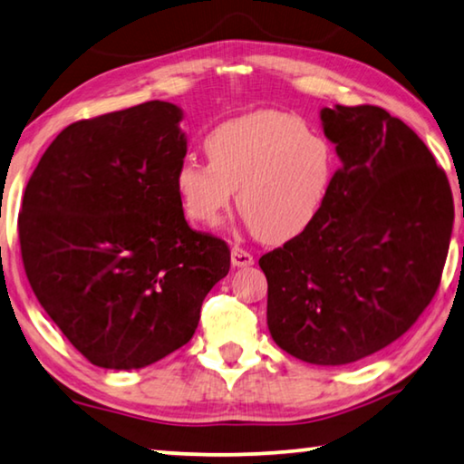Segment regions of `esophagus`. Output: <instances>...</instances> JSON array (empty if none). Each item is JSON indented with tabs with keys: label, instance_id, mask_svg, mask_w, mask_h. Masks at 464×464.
Masks as SVG:
<instances>
[{
	"label": "esophagus",
	"instance_id": "esophagus-1",
	"mask_svg": "<svg viewBox=\"0 0 464 464\" xmlns=\"http://www.w3.org/2000/svg\"><path fill=\"white\" fill-rule=\"evenodd\" d=\"M253 263V255L246 253V250H242L240 246L232 248V267H250Z\"/></svg>",
	"mask_w": 464,
	"mask_h": 464
}]
</instances>
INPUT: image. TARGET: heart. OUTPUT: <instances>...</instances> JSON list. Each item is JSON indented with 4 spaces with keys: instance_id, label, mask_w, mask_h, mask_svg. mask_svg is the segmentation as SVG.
<instances>
[{
    "instance_id": "obj_1",
    "label": "heart",
    "mask_w": 464,
    "mask_h": 464,
    "mask_svg": "<svg viewBox=\"0 0 464 464\" xmlns=\"http://www.w3.org/2000/svg\"><path fill=\"white\" fill-rule=\"evenodd\" d=\"M208 162L185 158L174 172L180 208L199 226L237 205L263 240L285 242L321 216L337 172L333 143L300 117L255 111L205 135Z\"/></svg>"
}]
</instances>
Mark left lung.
<instances>
[{
    "label": "left lung",
    "mask_w": 464,
    "mask_h": 464,
    "mask_svg": "<svg viewBox=\"0 0 464 464\" xmlns=\"http://www.w3.org/2000/svg\"><path fill=\"white\" fill-rule=\"evenodd\" d=\"M341 169L321 216L259 259L276 343L343 366L399 339L434 298L454 222L444 170L381 106L321 111Z\"/></svg>",
    "instance_id": "8db88e82"
}]
</instances>
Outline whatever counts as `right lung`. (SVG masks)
Returning a JSON list of instances; mask_svg holds the SVG:
<instances>
[{"label":"right lung","mask_w":464,"mask_h":464,"mask_svg":"<svg viewBox=\"0 0 464 464\" xmlns=\"http://www.w3.org/2000/svg\"><path fill=\"white\" fill-rule=\"evenodd\" d=\"M180 121L162 101L78 121L26 185L18 237L30 287L94 366L146 368L188 343L205 295L230 271L226 242L182 214Z\"/></svg>","instance_id":"1"}]
</instances>
